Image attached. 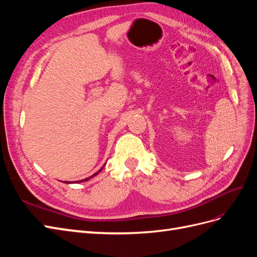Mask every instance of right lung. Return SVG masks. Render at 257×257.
<instances>
[{"label": "right lung", "mask_w": 257, "mask_h": 257, "mask_svg": "<svg viewBox=\"0 0 257 257\" xmlns=\"http://www.w3.org/2000/svg\"><path fill=\"white\" fill-rule=\"evenodd\" d=\"M102 169H103V168H100V169L98 170V172H97V173H95L94 175H93V176H91V177H89V178H87V179H84V180H80V182H83V181H87V180H89V179H90V178H92V177H94V176H96V175H97V174H98V173H99V172H100V170H102ZM77 182H78V181H77ZM65 183H69V182H65Z\"/></svg>", "instance_id": "add662e5"}]
</instances>
